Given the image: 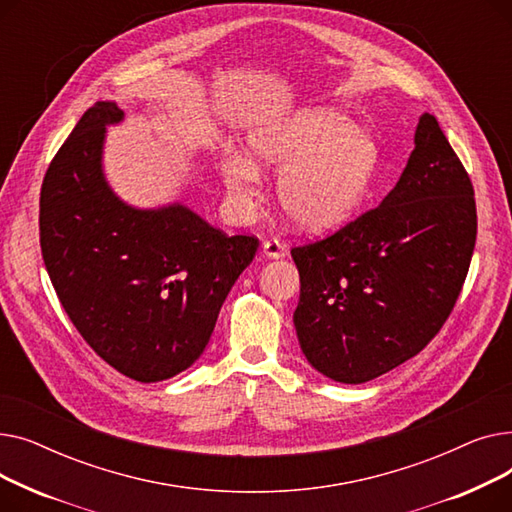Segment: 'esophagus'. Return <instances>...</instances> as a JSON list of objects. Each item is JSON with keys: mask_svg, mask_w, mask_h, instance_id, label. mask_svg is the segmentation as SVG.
I'll return each mask as SVG.
<instances>
[{"mask_svg": "<svg viewBox=\"0 0 512 512\" xmlns=\"http://www.w3.org/2000/svg\"><path fill=\"white\" fill-rule=\"evenodd\" d=\"M263 255L270 257V259H280L286 255V247L282 245V242L278 238H270L263 242Z\"/></svg>", "mask_w": 512, "mask_h": 512, "instance_id": "1", "label": "esophagus"}]
</instances>
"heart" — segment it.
<instances>
[{"mask_svg": "<svg viewBox=\"0 0 512 512\" xmlns=\"http://www.w3.org/2000/svg\"><path fill=\"white\" fill-rule=\"evenodd\" d=\"M249 153L265 170L281 172L278 199L288 218L305 230H326L351 215L373 176L378 149L346 116L311 107L251 130ZM220 176L232 201L253 205L261 172L240 153L220 159Z\"/></svg>", "mask_w": 512, "mask_h": 512, "instance_id": "obj_1", "label": "heart"}]
</instances>
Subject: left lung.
I'll return each instance as SVG.
<instances>
[{
    "label": "left lung",
    "mask_w": 512,
    "mask_h": 512,
    "mask_svg": "<svg viewBox=\"0 0 512 512\" xmlns=\"http://www.w3.org/2000/svg\"><path fill=\"white\" fill-rule=\"evenodd\" d=\"M473 184L432 114L384 201L332 236L294 247V328L326 378L363 384L421 353L448 319L477 236Z\"/></svg>",
    "instance_id": "8db88e82"
}]
</instances>
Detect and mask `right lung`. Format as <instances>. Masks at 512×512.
I'll return each mask as SVG.
<instances>
[{
	"label": "right lung",
	"instance_id": "1",
	"mask_svg": "<svg viewBox=\"0 0 512 512\" xmlns=\"http://www.w3.org/2000/svg\"><path fill=\"white\" fill-rule=\"evenodd\" d=\"M116 103L83 114L41 186V253L78 334L126 378H174L205 351L255 236H228L180 203L137 209L105 180V126Z\"/></svg>",
	"mask_w": 512,
	"mask_h": 512
}]
</instances>
